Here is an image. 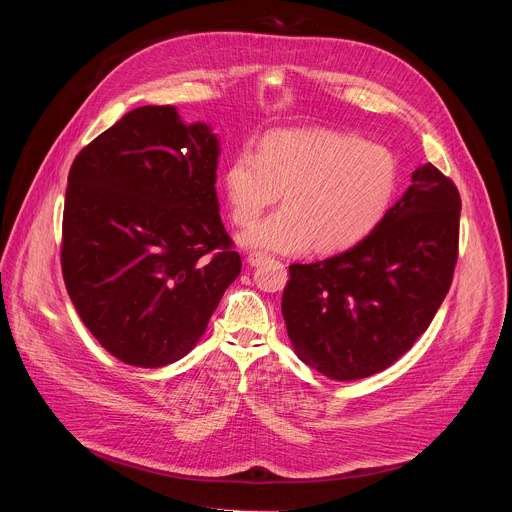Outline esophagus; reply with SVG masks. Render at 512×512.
<instances>
[{
    "mask_svg": "<svg viewBox=\"0 0 512 512\" xmlns=\"http://www.w3.org/2000/svg\"><path fill=\"white\" fill-rule=\"evenodd\" d=\"M265 261H269V255H265V253H261V251L249 253V257H247V263L253 265V267H259V265L265 263Z\"/></svg>",
    "mask_w": 512,
    "mask_h": 512,
    "instance_id": "34e87169",
    "label": "esophagus"
}]
</instances>
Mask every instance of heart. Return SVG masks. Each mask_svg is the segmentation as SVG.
Wrapping results in <instances>:
<instances>
[{
    "instance_id": "heart-1",
    "label": "heart",
    "mask_w": 512,
    "mask_h": 512,
    "mask_svg": "<svg viewBox=\"0 0 512 512\" xmlns=\"http://www.w3.org/2000/svg\"><path fill=\"white\" fill-rule=\"evenodd\" d=\"M399 184V164L383 143L330 129L269 135L259 154L243 150L225 174L231 218L253 225L241 243L283 255L344 251L367 239L387 216Z\"/></svg>"
}]
</instances>
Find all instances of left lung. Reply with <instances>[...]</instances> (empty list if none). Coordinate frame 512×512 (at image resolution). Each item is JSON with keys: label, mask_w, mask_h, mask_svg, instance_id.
<instances>
[{"label": "left lung", "mask_w": 512, "mask_h": 512, "mask_svg": "<svg viewBox=\"0 0 512 512\" xmlns=\"http://www.w3.org/2000/svg\"><path fill=\"white\" fill-rule=\"evenodd\" d=\"M460 194L431 164L344 253L289 265L281 314L298 356L336 381L385 371L427 330L458 259Z\"/></svg>", "instance_id": "obj_1"}]
</instances>
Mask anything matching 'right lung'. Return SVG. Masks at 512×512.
Listing matches in <instances>:
<instances>
[{"mask_svg":"<svg viewBox=\"0 0 512 512\" xmlns=\"http://www.w3.org/2000/svg\"><path fill=\"white\" fill-rule=\"evenodd\" d=\"M221 141L172 105L139 107L72 162L62 275L81 320L113 356L158 369L204 334L241 257L218 214Z\"/></svg>","mask_w":512,"mask_h":512,"instance_id":"obj_1","label":"right lung"}]
</instances>
